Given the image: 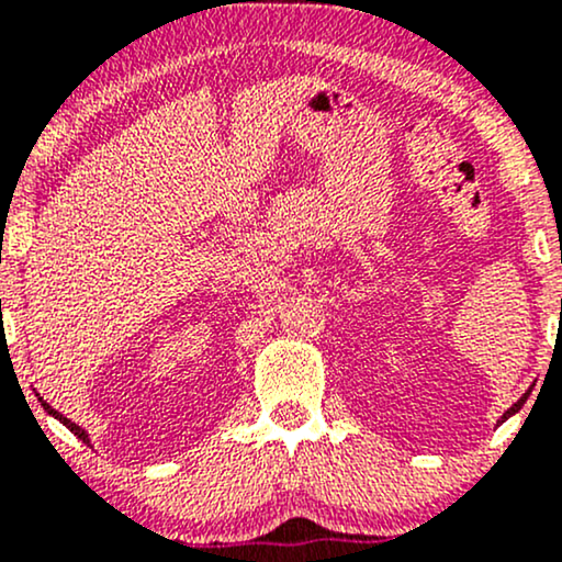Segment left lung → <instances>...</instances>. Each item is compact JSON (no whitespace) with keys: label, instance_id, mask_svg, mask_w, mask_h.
<instances>
[{"label":"left lung","instance_id":"left-lung-1","mask_svg":"<svg viewBox=\"0 0 562 562\" xmlns=\"http://www.w3.org/2000/svg\"><path fill=\"white\" fill-rule=\"evenodd\" d=\"M526 398H528V393H524V396H520V398H518V402H515L513 406H509V409L505 412V415H502V420H499V423H505L509 415H515V412H518V409H520V406H524V404H526Z\"/></svg>","mask_w":562,"mask_h":562}]
</instances>
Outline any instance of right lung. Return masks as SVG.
I'll use <instances>...</instances> for the list:
<instances>
[{
	"label": "right lung",
	"instance_id": "add662e5",
	"mask_svg": "<svg viewBox=\"0 0 562 562\" xmlns=\"http://www.w3.org/2000/svg\"><path fill=\"white\" fill-rule=\"evenodd\" d=\"M38 402H42V406H44V412H47V415H53V417H55V420H60L63 425H66V428L70 430V434H74V436H79L83 443H89V436H87V430H83V428H79V425H76V423H70V420H68V417H63V415H60V412H57V409H53V406H49L47 402H44V398H42V396H38Z\"/></svg>",
	"mask_w": 562,
	"mask_h": 562
}]
</instances>
